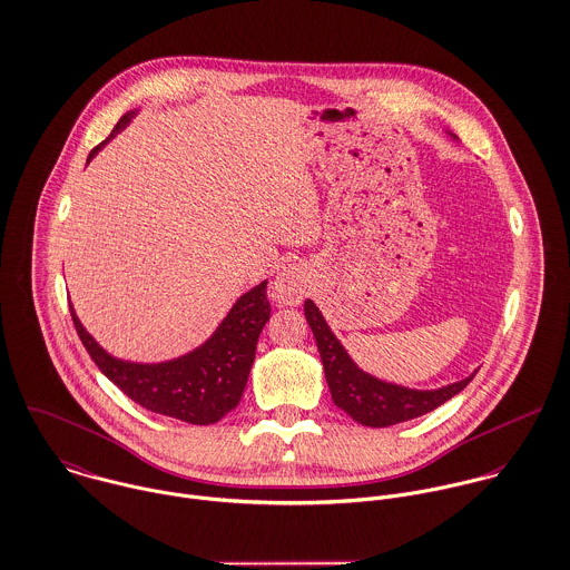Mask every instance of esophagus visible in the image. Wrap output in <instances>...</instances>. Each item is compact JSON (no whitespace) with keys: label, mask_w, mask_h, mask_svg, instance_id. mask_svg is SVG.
<instances>
[{"label":"esophagus","mask_w":570,"mask_h":570,"mask_svg":"<svg viewBox=\"0 0 570 570\" xmlns=\"http://www.w3.org/2000/svg\"><path fill=\"white\" fill-rule=\"evenodd\" d=\"M305 292H307V276L298 265L283 267L272 283V294L283 305H298Z\"/></svg>","instance_id":"34e87169"}]
</instances>
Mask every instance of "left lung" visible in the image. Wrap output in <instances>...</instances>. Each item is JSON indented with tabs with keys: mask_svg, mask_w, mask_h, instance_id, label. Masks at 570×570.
I'll use <instances>...</instances> for the list:
<instances>
[{
	"mask_svg": "<svg viewBox=\"0 0 570 570\" xmlns=\"http://www.w3.org/2000/svg\"><path fill=\"white\" fill-rule=\"evenodd\" d=\"M305 318L314 332L334 404L365 426H391L424 415L460 393L475 376L473 374L433 391H417L382 382L354 365L312 301H305Z\"/></svg>",
	"mask_w": 570,
	"mask_h": 570,
	"instance_id": "8db88e82",
	"label": "left lung"
}]
</instances>
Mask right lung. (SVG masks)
I'll list each match as a JSON object with an SVG mask.
<instances>
[{"label": "right lung", "instance_id": "obj_1", "mask_svg": "<svg viewBox=\"0 0 570 570\" xmlns=\"http://www.w3.org/2000/svg\"><path fill=\"white\" fill-rule=\"evenodd\" d=\"M135 112L124 115L110 139L128 126ZM108 144L101 141L88 155V161ZM75 330L106 379L112 380L130 400L148 411L170 415L190 424H214L232 411L249 376L258 336L269 321L267 281L243 294L218 325L214 336L190 354L159 365L124 363L106 354L83 330L70 305Z\"/></svg>", "mask_w": 570, "mask_h": 570}]
</instances>
